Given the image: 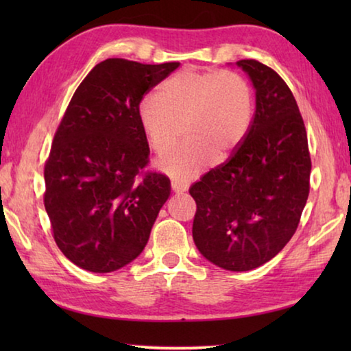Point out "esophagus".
Returning <instances> with one entry per match:
<instances>
[{"instance_id":"34e87169","label":"esophagus","mask_w":351,"mask_h":351,"mask_svg":"<svg viewBox=\"0 0 351 351\" xmlns=\"http://www.w3.org/2000/svg\"><path fill=\"white\" fill-rule=\"evenodd\" d=\"M171 190L176 193H182L187 190V182H184L181 180H178V178H171Z\"/></svg>"}]
</instances>
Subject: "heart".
Segmentation results:
<instances>
[{
    "instance_id": "heart-1",
    "label": "heart",
    "mask_w": 351,
    "mask_h": 351,
    "mask_svg": "<svg viewBox=\"0 0 351 351\" xmlns=\"http://www.w3.org/2000/svg\"><path fill=\"white\" fill-rule=\"evenodd\" d=\"M252 114L251 88L232 71L182 69L139 105L141 127L158 154L178 144L184 125L187 141L159 161L176 178L192 176L210 161H228L245 142Z\"/></svg>"
}]
</instances>
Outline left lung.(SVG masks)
Masks as SVG:
<instances>
[{
	"label": "left lung",
	"mask_w": 351,
	"mask_h": 351,
	"mask_svg": "<svg viewBox=\"0 0 351 351\" xmlns=\"http://www.w3.org/2000/svg\"><path fill=\"white\" fill-rule=\"evenodd\" d=\"M255 88L246 139L228 161L190 187L193 241L228 271L258 268L282 251L310 193L311 158L304 119L289 86L254 58L237 62Z\"/></svg>",
	"instance_id": "1"
}]
</instances>
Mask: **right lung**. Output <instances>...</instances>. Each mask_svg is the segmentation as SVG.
<instances>
[{
  "label": "right lung",
  "mask_w": 351,
  "mask_h": 351,
  "mask_svg": "<svg viewBox=\"0 0 351 351\" xmlns=\"http://www.w3.org/2000/svg\"><path fill=\"white\" fill-rule=\"evenodd\" d=\"M180 66L106 58L77 88L45 164L54 240L82 269L111 272L144 251L170 180L148 165L145 94Z\"/></svg>",
  "instance_id": "1"
}]
</instances>
